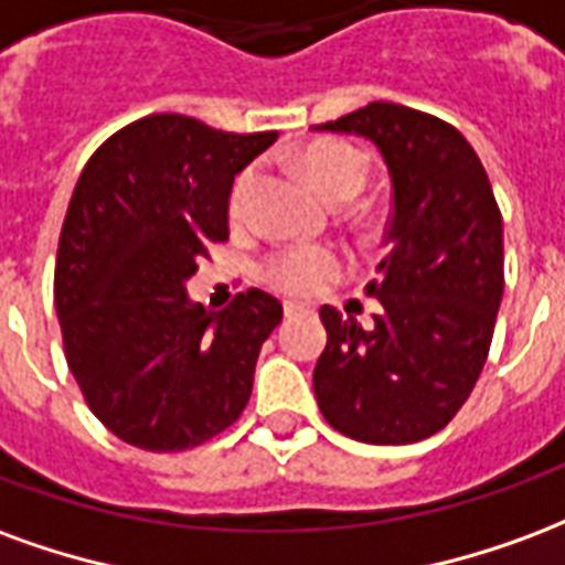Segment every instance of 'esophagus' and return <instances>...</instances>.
I'll use <instances>...</instances> for the list:
<instances>
[{
  "instance_id": "1",
  "label": "esophagus",
  "mask_w": 565,
  "mask_h": 565,
  "mask_svg": "<svg viewBox=\"0 0 565 565\" xmlns=\"http://www.w3.org/2000/svg\"><path fill=\"white\" fill-rule=\"evenodd\" d=\"M282 310H286V316H298V312H303L307 307H303V303H295V300H286V303H282Z\"/></svg>"
}]
</instances>
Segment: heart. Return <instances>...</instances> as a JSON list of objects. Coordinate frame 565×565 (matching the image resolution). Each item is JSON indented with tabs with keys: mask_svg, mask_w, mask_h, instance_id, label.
Returning <instances> with one entry per match:
<instances>
[{
	"mask_svg": "<svg viewBox=\"0 0 565 565\" xmlns=\"http://www.w3.org/2000/svg\"><path fill=\"white\" fill-rule=\"evenodd\" d=\"M300 168L312 183V189L328 201H349L355 198L364 183H367V162L364 156L352 147L337 141H319L303 150ZM253 186V171H243L232 186V213L237 216L243 201ZM349 270V258L333 246H312V243H298V246H282L270 253L262 262V279L267 286L307 298L322 291L328 282L340 279Z\"/></svg>",
	"mask_w": 565,
	"mask_h": 565,
	"instance_id": "b5f03b06",
	"label": "heart"
}]
</instances>
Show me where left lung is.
Returning a JSON list of instances; mask_svg holds the SVG:
<instances>
[{
  "label": "left lung",
  "instance_id": "obj_1",
  "mask_svg": "<svg viewBox=\"0 0 565 565\" xmlns=\"http://www.w3.org/2000/svg\"><path fill=\"white\" fill-rule=\"evenodd\" d=\"M376 143L394 207L382 303L364 331L322 307L328 345L312 373L324 422L370 446H406L443 430L479 382L502 300V216L467 138L446 119L370 102L316 126Z\"/></svg>",
  "mask_w": 565,
  "mask_h": 565
}]
</instances>
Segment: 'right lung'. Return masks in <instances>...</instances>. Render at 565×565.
<instances>
[{"label":"right lung","instance_id":"1","mask_svg":"<svg viewBox=\"0 0 565 565\" xmlns=\"http://www.w3.org/2000/svg\"><path fill=\"white\" fill-rule=\"evenodd\" d=\"M277 131L210 129L150 114L110 135L68 201L53 303L68 370L110 434L143 451H186L232 427L282 303L249 288L216 312L186 279L228 241L234 174Z\"/></svg>","mask_w":565,"mask_h":565}]
</instances>
